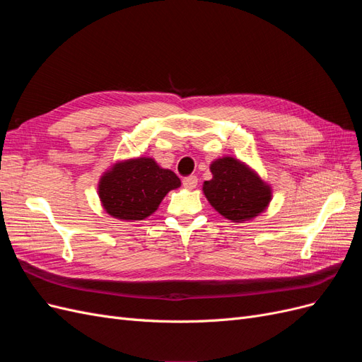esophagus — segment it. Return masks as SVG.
Returning a JSON list of instances; mask_svg holds the SVG:
<instances>
[{
  "instance_id": "obj_1",
  "label": "esophagus",
  "mask_w": 362,
  "mask_h": 362,
  "mask_svg": "<svg viewBox=\"0 0 362 362\" xmlns=\"http://www.w3.org/2000/svg\"><path fill=\"white\" fill-rule=\"evenodd\" d=\"M182 185L185 189H189V190H193L196 185H198V178L194 177V175H192V177H187V178H184L182 180Z\"/></svg>"
}]
</instances>
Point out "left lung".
I'll return each mask as SVG.
<instances>
[{
	"instance_id": "1",
	"label": "left lung",
	"mask_w": 362,
	"mask_h": 362,
	"mask_svg": "<svg viewBox=\"0 0 362 362\" xmlns=\"http://www.w3.org/2000/svg\"><path fill=\"white\" fill-rule=\"evenodd\" d=\"M213 178L204 182V194L216 211L233 222H246L262 213L272 199L270 185L233 157L211 163Z\"/></svg>"
}]
</instances>
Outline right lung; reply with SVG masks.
Returning <instances> with one entry per match:
<instances>
[{"instance_id": "add662e5", "label": "right lung", "mask_w": 362, "mask_h": 362, "mask_svg": "<svg viewBox=\"0 0 362 362\" xmlns=\"http://www.w3.org/2000/svg\"><path fill=\"white\" fill-rule=\"evenodd\" d=\"M181 185L169 169H161L154 158L140 157L113 164L98 184L104 210L120 221H144L154 213L170 190Z\"/></svg>"}]
</instances>
